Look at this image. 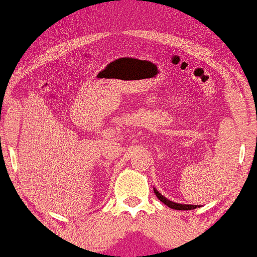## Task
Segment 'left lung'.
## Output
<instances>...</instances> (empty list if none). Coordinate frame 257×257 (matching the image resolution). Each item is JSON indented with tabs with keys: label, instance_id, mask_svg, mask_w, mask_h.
<instances>
[{
	"label": "left lung",
	"instance_id": "obj_1",
	"mask_svg": "<svg viewBox=\"0 0 257 257\" xmlns=\"http://www.w3.org/2000/svg\"><path fill=\"white\" fill-rule=\"evenodd\" d=\"M153 191H155L156 196H157V198H158L159 200H161V202H163L164 204L169 206V208H172V209H175V210H192V209L197 208V206H199V205H192V204H180V203L172 202V200L167 199L166 197H163V196H162V194L159 193L158 191L156 190V188H153Z\"/></svg>",
	"mask_w": 257,
	"mask_h": 257
}]
</instances>
